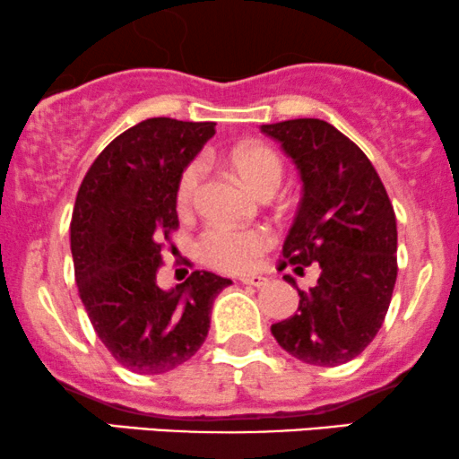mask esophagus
<instances>
[{
    "mask_svg": "<svg viewBox=\"0 0 459 459\" xmlns=\"http://www.w3.org/2000/svg\"><path fill=\"white\" fill-rule=\"evenodd\" d=\"M240 282L248 284V287L261 289V287H265V284H267V278H264V276H244V278H240Z\"/></svg>",
    "mask_w": 459,
    "mask_h": 459,
    "instance_id": "esophagus-1",
    "label": "esophagus"
}]
</instances>
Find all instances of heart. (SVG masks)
Masks as SVG:
<instances>
[{
  "instance_id": "obj_1",
  "label": "heart",
  "mask_w": 459,
  "mask_h": 459,
  "mask_svg": "<svg viewBox=\"0 0 459 459\" xmlns=\"http://www.w3.org/2000/svg\"><path fill=\"white\" fill-rule=\"evenodd\" d=\"M228 162L255 194L273 195L281 187L284 164L281 156L265 143H242L228 153ZM202 181V162H189L177 183L178 211L192 208ZM270 234L261 230H230L215 225L200 238V255L206 264L223 272H247L270 247Z\"/></svg>"
}]
</instances>
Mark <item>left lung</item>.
Returning <instances> with one entry per match:
<instances>
[{
  "instance_id": "obj_1",
  "label": "left lung",
  "mask_w": 459,
  "mask_h": 459,
  "mask_svg": "<svg viewBox=\"0 0 459 459\" xmlns=\"http://www.w3.org/2000/svg\"><path fill=\"white\" fill-rule=\"evenodd\" d=\"M293 160L303 195L282 244V265L318 264L297 314L272 325L290 356L314 367L352 360L382 329L396 282V217L371 160L329 122L299 117L264 124ZM284 281L295 284L293 276Z\"/></svg>"
}]
</instances>
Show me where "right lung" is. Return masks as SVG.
Listing matches in <instances>:
<instances>
[{"mask_svg": "<svg viewBox=\"0 0 459 459\" xmlns=\"http://www.w3.org/2000/svg\"><path fill=\"white\" fill-rule=\"evenodd\" d=\"M215 122L150 117L116 136L77 192L71 255L80 299L100 342L128 371L160 375L198 352L215 297L231 281L192 272L158 287L164 242L178 228L177 183Z\"/></svg>", "mask_w": 459, "mask_h": 459, "instance_id": "right-lung-1", "label": "right lung"}]
</instances>
